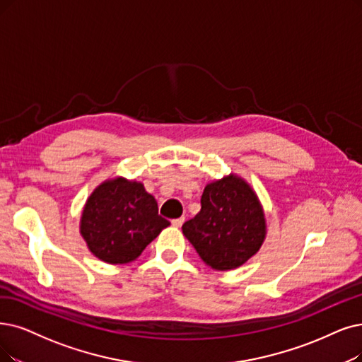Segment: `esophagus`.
<instances>
[{
    "label": "esophagus",
    "mask_w": 362,
    "mask_h": 362,
    "mask_svg": "<svg viewBox=\"0 0 362 362\" xmlns=\"http://www.w3.org/2000/svg\"><path fill=\"white\" fill-rule=\"evenodd\" d=\"M182 223H184V218H182V216H181V218H177V220H172V226L173 227H181L182 226Z\"/></svg>",
    "instance_id": "34e87169"
}]
</instances>
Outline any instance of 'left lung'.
Listing matches in <instances>:
<instances>
[{"label":"left lung","mask_w":362,"mask_h":362,"mask_svg":"<svg viewBox=\"0 0 362 362\" xmlns=\"http://www.w3.org/2000/svg\"><path fill=\"white\" fill-rule=\"evenodd\" d=\"M202 208L182 224L206 266L216 272L240 267L254 257L266 239L267 224L262 202L252 187L236 173L206 184Z\"/></svg>","instance_id":"left-lung-1"}]
</instances>
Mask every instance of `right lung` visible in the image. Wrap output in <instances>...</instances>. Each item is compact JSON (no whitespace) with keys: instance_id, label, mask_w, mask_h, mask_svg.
<instances>
[{"instance_id":"1","label":"right lung","mask_w":362,"mask_h":362,"mask_svg":"<svg viewBox=\"0 0 362 362\" xmlns=\"http://www.w3.org/2000/svg\"><path fill=\"white\" fill-rule=\"evenodd\" d=\"M169 224L142 182L114 177L100 182L86 200L80 235L100 262L127 264Z\"/></svg>"}]
</instances>
